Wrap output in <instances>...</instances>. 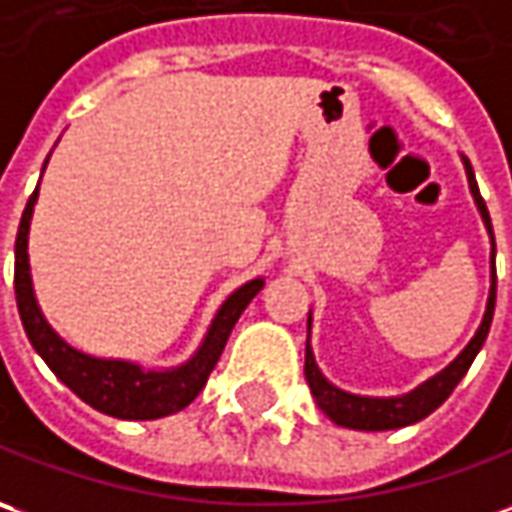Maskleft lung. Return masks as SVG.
Here are the masks:
<instances>
[{"instance_id": "left-lung-1", "label": "left lung", "mask_w": 512, "mask_h": 512, "mask_svg": "<svg viewBox=\"0 0 512 512\" xmlns=\"http://www.w3.org/2000/svg\"><path fill=\"white\" fill-rule=\"evenodd\" d=\"M462 168H465V179H468V190L474 196L476 210L479 218L488 229L490 238V291L488 302H485V314L482 322L476 328L474 339L462 347V353L448 367H443L440 373H434L426 378L423 384H417L415 389L403 392V395H389V398H375V395H356V392H347V389L336 387L333 381L325 378V373L319 370L314 356V347H311V311H308V339H305V381L311 387L316 406L325 412V415L344 429L356 431H389V429H403V426H412L417 420L429 417L440 403L446 401L448 395L454 392V387L462 381V375L468 373L471 361L476 353L482 350V344L488 339L490 322H493V305H496V241H493V227H490V215L485 201L479 196V187H476V176L471 162L460 156Z\"/></svg>"}]
</instances>
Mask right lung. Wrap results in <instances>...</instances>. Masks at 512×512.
I'll return each mask as SVG.
<instances>
[{
	"label": "right lung",
	"instance_id": "1",
	"mask_svg": "<svg viewBox=\"0 0 512 512\" xmlns=\"http://www.w3.org/2000/svg\"><path fill=\"white\" fill-rule=\"evenodd\" d=\"M47 162H50V156H47ZM47 162H44V168H47ZM36 201L38 187L22 212V224H19V235H16V274H13L16 305H19L24 333L33 344V350L44 358V364L50 367L61 384H66L83 403H89L103 415L117 417V420H156V417L182 412L184 406L196 401V395L204 389L235 322L241 319L246 305L260 294L266 280L255 277V280L243 283L241 288H235L227 300L218 305L196 353L176 367H145V364L128 361V358H103L83 353L52 328L36 300L30 255H27L30 221H33Z\"/></svg>",
	"mask_w": 512,
	"mask_h": 512
}]
</instances>
